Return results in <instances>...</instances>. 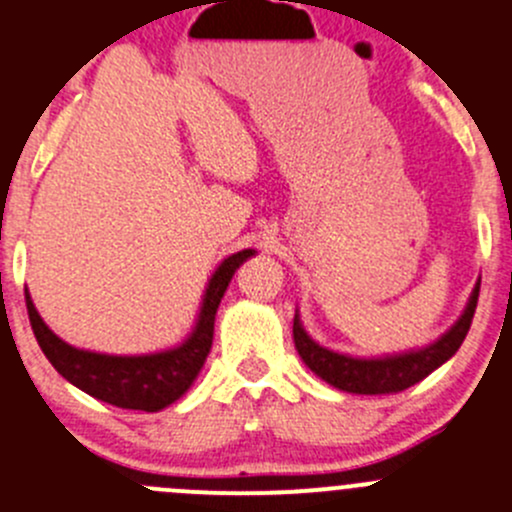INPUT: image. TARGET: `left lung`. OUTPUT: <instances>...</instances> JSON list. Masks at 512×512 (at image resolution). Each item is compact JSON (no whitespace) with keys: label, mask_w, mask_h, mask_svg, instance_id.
I'll return each mask as SVG.
<instances>
[{"label":"left lung","mask_w":512,"mask_h":512,"mask_svg":"<svg viewBox=\"0 0 512 512\" xmlns=\"http://www.w3.org/2000/svg\"><path fill=\"white\" fill-rule=\"evenodd\" d=\"M477 295H480V280L472 288L460 318L437 341L422 348L384 353V356H351V353L333 351V348L321 346L315 338H310V333L303 328V321H300L298 308H295L293 318V341L303 364L315 376H321L326 384H331L333 389L348 391V394H394V391H404L419 384L455 356L457 348L465 341L467 331H470Z\"/></svg>","instance_id":"obj_1"}]
</instances>
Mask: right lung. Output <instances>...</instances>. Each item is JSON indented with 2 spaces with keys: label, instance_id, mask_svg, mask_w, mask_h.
Listing matches in <instances>:
<instances>
[{
  "label": "right lung",
  "instance_id": "right-lung-1",
  "mask_svg": "<svg viewBox=\"0 0 512 512\" xmlns=\"http://www.w3.org/2000/svg\"><path fill=\"white\" fill-rule=\"evenodd\" d=\"M252 255H255V250L234 252L214 267L207 285H204L194 326L186 333L184 341L171 348L118 356V353H100L70 346L42 321V315L37 313L35 303H32L30 290L25 288L32 331H35L42 353L55 366L57 374L78 386L80 391L90 394L93 399L105 401V404H113V407L161 412L176 399H181L202 371L209 348H212L214 315H217L219 303H222L237 267L250 260Z\"/></svg>",
  "mask_w": 512,
  "mask_h": 512
}]
</instances>
